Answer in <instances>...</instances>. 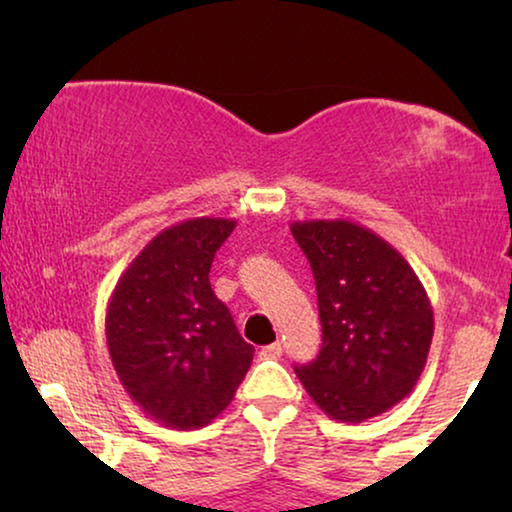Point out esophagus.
Masks as SVG:
<instances>
[{
	"label": "esophagus",
	"mask_w": 512,
	"mask_h": 512,
	"mask_svg": "<svg viewBox=\"0 0 512 512\" xmlns=\"http://www.w3.org/2000/svg\"><path fill=\"white\" fill-rule=\"evenodd\" d=\"M261 359H279L282 356V342H272V345L261 347Z\"/></svg>",
	"instance_id": "obj_1"
}]
</instances>
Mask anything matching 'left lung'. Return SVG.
<instances>
[{"label":"left lung","instance_id":"obj_1","mask_svg":"<svg viewBox=\"0 0 512 512\" xmlns=\"http://www.w3.org/2000/svg\"><path fill=\"white\" fill-rule=\"evenodd\" d=\"M317 284L319 356L296 375L331 419L366 422L401 403L422 375L433 307L410 263L345 219L293 221Z\"/></svg>","mask_w":512,"mask_h":512}]
</instances>
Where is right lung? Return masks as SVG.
Listing matches in <instances>:
<instances>
[{
	"instance_id": "obj_1",
	"label": "right lung",
	"mask_w": 512,
	"mask_h": 512,
	"mask_svg": "<svg viewBox=\"0 0 512 512\" xmlns=\"http://www.w3.org/2000/svg\"><path fill=\"white\" fill-rule=\"evenodd\" d=\"M235 219L181 221L128 265L107 305V345L118 380L142 412L170 429L221 415L254 359L209 268Z\"/></svg>"
}]
</instances>
